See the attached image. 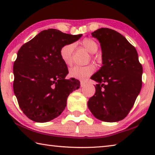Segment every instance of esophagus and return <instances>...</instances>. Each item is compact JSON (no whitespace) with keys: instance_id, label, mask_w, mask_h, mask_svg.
<instances>
[{"instance_id":"1","label":"esophagus","mask_w":155,"mask_h":155,"mask_svg":"<svg viewBox=\"0 0 155 155\" xmlns=\"http://www.w3.org/2000/svg\"><path fill=\"white\" fill-rule=\"evenodd\" d=\"M81 87H85V85H86V84H85V83H84V82H83V81H81Z\"/></svg>"}]
</instances>
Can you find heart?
<instances>
[{
    "instance_id": "heart-1",
    "label": "heart",
    "mask_w": 155,
    "mask_h": 155,
    "mask_svg": "<svg viewBox=\"0 0 155 155\" xmlns=\"http://www.w3.org/2000/svg\"><path fill=\"white\" fill-rule=\"evenodd\" d=\"M80 45L82 46L90 53H94L98 50V44L95 41L90 38H85L81 41ZM74 51V45L72 44H67L63 46L60 49V57L64 64L70 66L72 64V54ZM91 59L95 61H98V58L94 55L91 56ZM95 66L93 64H88L85 66H74L70 70V77L79 80H85L95 71Z\"/></svg>"
}]
</instances>
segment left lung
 I'll return each mask as SVG.
<instances>
[{
    "label": "left lung",
    "mask_w": 155,
    "mask_h": 155,
    "mask_svg": "<svg viewBox=\"0 0 155 155\" xmlns=\"http://www.w3.org/2000/svg\"><path fill=\"white\" fill-rule=\"evenodd\" d=\"M91 35L101 43L103 65L91 77L98 84L88 108L102 121H120L128 114L140 92L142 65L135 47L117 31L101 28Z\"/></svg>",
    "instance_id": "left-lung-1"
}]
</instances>
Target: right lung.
Instances as JSON below:
<instances>
[{
  "label": "right lung",
  "mask_w": 155,
  "mask_h": 155,
  "mask_svg": "<svg viewBox=\"0 0 155 155\" xmlns=\"http://www.w3.org/2000/svg\"><path fill=\"white\" fill-rule=\"evenodd\" d=\"M81 36L49 28L19 49L13 87L21 110L30 120L46 122L56 118L64 110L70 94L79 88V81L65 78L68 70L59 51Z\"/></svg>",
  "instance_id": "right-lung-1"
}]
</instances>
